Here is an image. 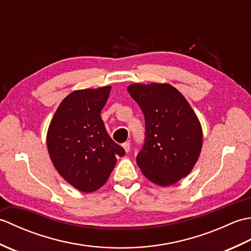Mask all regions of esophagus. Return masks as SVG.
<instances>
[{
  "instance_id": "34e87169",
  "label": "esophagus",
  "mask_w": 251,
  "mask_h": 251,
  "mask_svg": "<svg viewBox=\"0 0 251 251\" xmlns=\"http://www.w3.org/2000/svg\"><path fill=\"white\" fill-rule=\"evenodd\" d=\"M123 148H124V150H125L126 153H128L130 151V143L129 142L123 143Z\"/></svg>"
}]
</instances>
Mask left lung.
<instances>
[{"instance_id": "1", "label": "left lung", "mask_w": 251, "mask_h": 251, "mask_svg": "<svg viewBox=\"0 0 251 251\" xmlns=\"http://www.w3.org/2000/svg\"><path fill=\"white\" fill-rule=\"evenodd\" d=\"M128 93L142 110L145 143L137 164L146 177L162 186L189 175L202 145L201 123L181 93L169 84H131Z\"/></svg>"}]
</instances>
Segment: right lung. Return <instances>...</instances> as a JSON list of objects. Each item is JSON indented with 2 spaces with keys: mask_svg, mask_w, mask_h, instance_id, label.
<instances>
[{
  "mask_svg": "<svg viewBox=\"0 0 251 251\" xmlns=\"http://www.w3.org/2000/svg\"><path fill=\"white\" fill-rule=\"evenodd\" d=\"M111 86L75 90L62 100L47 132V149L61 177L89 193L108 180L125 150L111 139L100 113Z\"/></svg>",
  "mask_w": 251,
  "mask_h": 251,
  "instance_id": "right-lung-1",
  "label": "right lung"
}]
</instances>
